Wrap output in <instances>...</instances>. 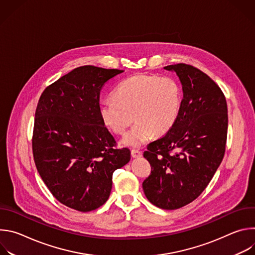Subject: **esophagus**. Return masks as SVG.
Listing matches in <instances>:
<instances>
[{"mask_svg": "<svg viewBox=\"0 0 255 255\" xmlns=\"http://www.w3.org/2000/svg\"><path fill=\"white\" fill-rule=\"evenodd\" d=\"M131 155H132L133 158H138V157L142 156V152L137 150V149H132L131 150Z\"/></svg>", "mask_w": 255, "mask_h": 255, "instance_id": "1", "label": "esophagus"}]
</instances>
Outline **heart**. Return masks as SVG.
Returning <instances> with one entry per match:
<instances>
[{
	"mask_svg": "<svg viewBox=\"0 0 255 255\" xmlns=\"http://www.w3.org/2000/svg\"><path fill=\"white\" fill-rule=\"evenodd\" d=\"M180 103V89L172 78L136 75L122 81L114 90L113 99L100 105L99 112L104 123L119 135L135 120L122 143L139 147L153 133L164 134L172 127Z\"/></svg>",
	"mask_w": 255,
	"mask_h": 255,
	"instance_id": "obj_1",
	"label": "heart"
}]
</instances>
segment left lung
I'll use <instances>...</instances> for the list:
<instances>
[{
	"label": "left lung",
	"mask_w": 255,
	"mask_h": 255,
	"mask_svg": "<svg viewBox=\"0 0 255 255\" xmlns=\"http://www.w3.org/2000/svg\"><path fill=\"white\" fill-rule=\"evenodd\" d=\"M164 69L175 72L184 97L172 127L143 153L151 173L142 188L154 206L175 210L203 193L222 162L228 110L223 92L202 70L185 63Z\"/></svg>",
	"instance_id": "left-lung-1"
}]
</instances>
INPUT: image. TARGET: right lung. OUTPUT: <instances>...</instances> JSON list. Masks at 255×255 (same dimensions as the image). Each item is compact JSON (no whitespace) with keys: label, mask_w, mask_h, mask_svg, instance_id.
I'll use <instances>...</instances> for the list:
<instances>
[{"label":"right lung","mask_w":255,"mask_h":255,"mask_svg":"<svg viewBox=\"0 0 255 255\" xmlns=\"http://www.w3.org/2000/svg\"><path fill=\"white\" fill-rule=\"evenodd\" d=\"M124 70L85 65L48 86L35 112V165L53 197L80 212L104 205L113 172L130 160L99 112L103 86Z\"/></svg>","instance_id":"obj_1"}]
</instances>
